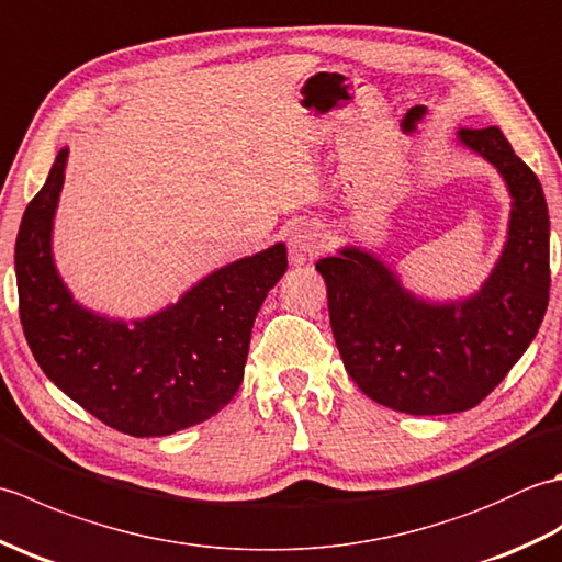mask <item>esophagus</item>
Returning <instances> with one entry per match:
<instances>
[{
	"mask_svg": "<svg viewBox=\"0 0 562 562\" xmlns=\"http://www.w3.org/2000/svg\"><path fill=\"white\" fill-rule=\"evenodd\" d=\"M290 248L296 256H312L321 248V234L312 226H296L290 234Z\"/></svg>",
	"mask_w": 562,
	"mask_h": 562,
	"instance_id": "1",
	"label": "esophagus"
}]
</instances>
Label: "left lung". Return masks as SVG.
<instances>
[{"instance_id":"left-lung-1","label":"left lung","mask_w":562,"mask_h":562,"mask_svg":"<svg viewBox=\"0 0 562 562\" xmlns=\"http://www.w3.org/2000/svg\"><path fill=\"white\" fill-rule=\"evenodd\" d=\"M459 142L495 166L512 195L507 244L479 292L427 302L357 246L316 262L348 374L369 398L408 415L479 405L527 352L551 290V222L539 178L499 127H461Z\"/></svg>"}]
</instances>
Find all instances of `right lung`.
Returning a JSON list of instances; mask_svg holds the SVG:
<instances>
[{
	"instance_id": "right-lung-1",
	"label": "right lung",
	"mask_w": 562,
	"mask_h": 562,
	"mask_svg": "<svg viewBox=\"0 0 562 562\" xmlns=\"http://www.w3.org/2000/svg\"><path fill=\"white\" fill-rule=\"evenodd\" d=\"M69 149L19 226V316L45 376L101 423L133 437H164L217 415L244 381L250 328L288 270L274 244L193 284L159 314L133 321L93 314L71 300L53 260V220Z\"/></svg>"
}]
</instances>
